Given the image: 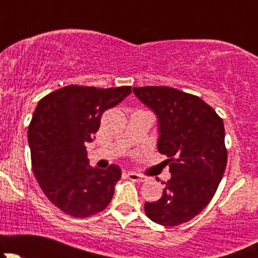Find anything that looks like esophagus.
I'll use <instances>...</instances> for the list:
<instances>
[{"label": "esophagus", "instance_id": "1", "mask_svg": "<svg viewBox=\"0 0 258 258\" xmlns=\"http://www.w3.org/2000/svg\"><path fill=\"white\" fill-rule=\"evenodd\" d=\"M127 177H128L131 181H135V182H145L146 178L144 176L139 175V173H135V172H128L127 173Z\"/></svg>", "mask_w": 258, "mask_h": 258}]
</instances>
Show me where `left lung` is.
Instances as JSON below:
<instances>
[{
    "mask_svg": "<svg viewBox=\"0 0 258 258\" xmlns=\"http://www.w3.org/2000/svg\"><path fill=\"white\" fill-rule=\"evenodd\" d=\"M134 92L157 114V148L171 172L162 197L146 202L145 212L158 225H182L210 204L225 173L223 121L202 98L176 88L146 86Z\"/></svg>",
    "mask_w": 258,
    "mask_h": 258,
    "instance_id": "1",
    "label": "left lung"
}]
</instances>
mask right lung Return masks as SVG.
Returning a JSON list of instances; mask_svg holds the SVG:
<instances>
[{
    "label": "right lung",
    "mask_w": 258,
    "mask_h": 258,
    "mask_svg": "<svg viewBox=\"0 0 258 258\" xmlns=\"http://www.w3.org/2000/svg\"><path fill=\"white\" fill-rule=\"evenodd\" d=\"M131 92V86L70 85L38 102L27 136L32 171L46 197L66 215L88 217L112 200L121 170L91 167L85 145L100 128L102 113Z\"/></svg>",
    "instance_id": "add662e5"
}]
</instances>
